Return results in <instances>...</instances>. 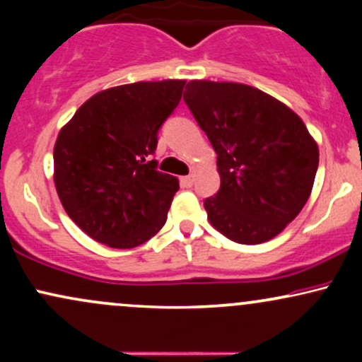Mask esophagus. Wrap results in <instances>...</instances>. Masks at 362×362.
<instances>
[{"instance_id": "obj_1", "label": "esophagus", "mask_w": 362, "mask_h": 362, "mask_svg": "<svg viewBox=\"0 0 362 362\" xmlns=\"http://www.w3.org/2000/svg\"><path fill=\"white\" fill-rule=\"evenodd\" d=\"M194 182H195V175H187V177L180 178L182 187H187V189H189V187H192Z\"/></svg>"}]
</instances>
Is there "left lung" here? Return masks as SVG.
Masks as SVG:
<instances>
[{"label":"left lung","instance_id":"1","mask_svg":"<svg viewBox=\"0 0 362 362\" xmlns=\"http://www.w3.org/2000/svg\"><path fill=\"white\" fill-rule=\"evenodd\" d=\"M184 100L218 155L221 187L207 219L236 243L269 242L308 201L318 146L288 105L259 88L192 80Z\"/></svg>","mask_w":362,"mask_h":362}]
</instances>
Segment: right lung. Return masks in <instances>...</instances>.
<instances>
[{"instance_id": "obj_1", "label": "right lung", "mask_w": 362, "mask_h": 362, "mask_svg": "<svg viewBox=\"0 0 362 362\" xmlns=\"http://www.w3.org/2000/svg\"><path fill=\"white\" fill-rule=\"evenodd\" d=\"M184 80L138 81L98 91L61 129L54 184L69 218L95 242L134 248L167 223L177 177L148 161Z\"/></svg>"}]
</instances>
